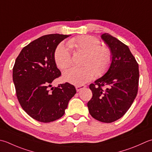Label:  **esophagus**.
<instances>
[{
    "label": "esophagus",
    "mask_w": 152,
    "mask_h": 152,
    "mask_svg": "<svg viewBox=\"0 0 152 152\" xmlns=\"http://www.w3.org/2000/svg\"><path fill=\"white\" fill-rule=\"evenodd\" d=\"M86 86H84V85H81V86H76V89L77 91H79L80 90H81L82 89H84V88H86Z\"/></svg>",
    "instance_id": "1"
}]
</instances>
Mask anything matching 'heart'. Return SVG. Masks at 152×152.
Listing matches in <instances>:
<instances>
[{"label":"heart","mask_w":152,"mask_h":152,"mask_svg":"<svg viewBox=\"0 0 152 152\" xmlns=\"http://www.w3.org/2000/svg\"><path fill=\"white\" fill-rule=\"evenodd\" d=\"M68 46L74 52L83 51L86 56L84 67L72 68L63 74V80L74 85H82L94 78L105 74L111 63L112 53L109 47L101 45L96 37L84 35L73 37L68 41ZM54 60L57 67L66 70L72 65L69 50L62 43L58 44L54 52Z\"/></svg>","instance_id":"1"}]
</instances>
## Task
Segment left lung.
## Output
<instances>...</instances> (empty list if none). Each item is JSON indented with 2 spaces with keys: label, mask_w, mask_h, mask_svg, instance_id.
Instances as JSON below:
<instances>
[{
  "label": "left lung",
  "mask_w": 152,
  "mask_h": 152,
  "mask_svg": "<svg viewBox=\"0 0 152 152\" xmlns=\"http://www.w3.org/2000/svg\"><path fill=\"white\" fill-rule=\"evenodd\" d=\"M102 39L112 53V62L107 72L90 85L91 99L88 107L91 117L110 123L126 113L138 93V64L129 47L109 34Z\"/></svg>",
  "instance_id": "8db88e82"
}]
</instances>
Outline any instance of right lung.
<instances>
[{
    "label": "right lung",
    "mask_w": 152,
    "mask_h": 152,
    "mask_svg": "<svg viewBox=\"0 0 152 152\" xmlns=\"http://www.w3.org/2000/svg\"><path fill=\"white\" fill-rule=\"evenodd\" d=\"M69 36L43 35L23 47L15 61L12 76L18 100L35 120L50 123L60 118L76 93L68 82L50 89L53 80L61 75L54 60L55 50Z\"/></svg>",
    "instance_id": "right-lung-1"
}]
</instances>
